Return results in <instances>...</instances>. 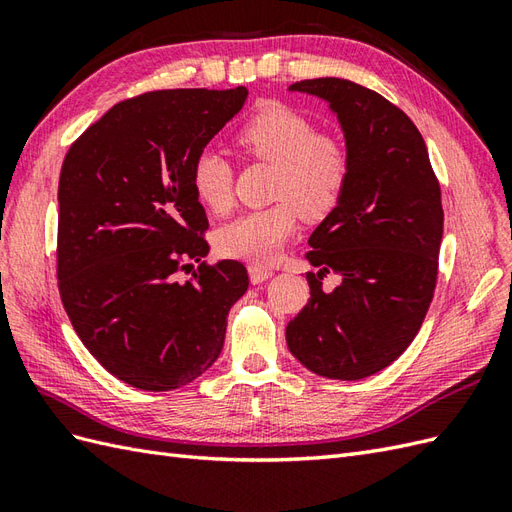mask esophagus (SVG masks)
<instances>
[{"label": "esophagus", "instance_id": "esophagus-1", "mask_svg": "<svg viewBox=\"0 0 512 512\" xmlns=\"http://www.w3.org/2000/svg\"><path fill=\"white\" fill-rule=\"evenodd\" d=\"M272 270L270 268H266V266H261V264H251L248 266V277H251V283L253 285H259V283H264V281H268L270 277H272Z\"/></svg>", "mask_w": 512, "mask_h": 512}]
</instances>
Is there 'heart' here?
Masks as SVG:
<instances>
[{"instance_id":"obj_1","label":"heart","mask_w":512,"mask_h":512,"mask_svg":"<svg viewBox=\"0 0 512 512\" xmlns=\"http://www.w3.org/2000/svg\"><path fill=\"white\" fill-rule=\"evenodd\" d=\"M238 147L274 166V205L251 209L216 231V248L231 259L268 264L296 231L298 212L322 218L342 199L352 173L350 144L335 134H320L307 114L279 101L257 108L235 134ZM199 203L214 214L233 201L231 164L214 149H203L190 170Z\"/></svg>"}]
</instances>
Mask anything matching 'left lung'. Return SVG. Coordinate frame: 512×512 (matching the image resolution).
Instances as JSON below:
<instances>
[{"mask_svg": "<svg viewBox=\"0 0 512 512\" xmlns=\"http://www.w3.org/2000/svg\"><path fill=\"white\" fill-rule=\"evenodd\" d=\"M329 103L352 151L342 199L311 233V298L287 324L292 355L313 374L359 381L415 339L437 283L443 209L426 142L385 97L339 77L290 86ZM343 277L333 293L319 279Z\"/></svg>", "mask_w": 512, "mask_h": 512, "instance_id": "obj_1", "label": "left lung"}]
</instances>
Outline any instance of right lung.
I'll return each mask as SVG.
<instances>
[{
    "label": "right lung",
    "mask_w": 512,
    "mask_h": 512,
    "mask_svg": "<svg viewBox=\"0 0 512 512\" xmlns=\"http://www.w3.org/2000/svg\"><path fill=\"white\" fill-rule=\"evenodd\" d=\"M248 97L155 90L116 103L77 138L58 186V287L75 333L103 368L144 391H170L212 368L229 309L248 287L240 261L209 253L194 157Z\"/></svg>",
    "instance_id": "right-lung-1"
}]
</instances>
